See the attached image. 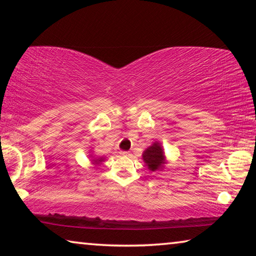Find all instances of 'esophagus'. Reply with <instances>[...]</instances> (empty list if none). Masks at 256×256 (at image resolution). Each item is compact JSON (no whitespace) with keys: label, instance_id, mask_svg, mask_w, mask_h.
Here are the masks:
<instances>
[{"label":"esophagus","instance_id":"esophagus-1","mask_svg":"<svg viewBox=\"0 0 256 256\" xmlns=\"http://www.w3.org/2000/svg\"><path fill=\"white\" fill-rule=\"evenodd\" d=\"M120 154H124V156H131V152H130V151H120Z\"/></svg>","mask_w":256,"mask_h":256}]
</instances>
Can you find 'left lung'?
<instances>
[{
	"label": "left lung",
	"mask_w": 256,
	"mask_h": 256,
	"mask_svg": "<svg viewBox=\"0 0 256 256\" xmlns=\"http://www.w3.org/2000/svg\"><path fill=\"white\" fill-rule=\"evenodd\" d=\"M144 160L150 170H157L164 167V157L162 148L159 144H154L144 152Z\"/></svg>",
	"instance_id": "1"
}]
</instances>
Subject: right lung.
<instances>
[{
  "instance_id": "obj_1",
  "label": "right lung",
  "mask_w": 256,
  "mask_h": 256,
  "mask_svg": "<svg viewBox=\"0 0 256 256\" xmlns=\"http://www.w3.org/2000/svg\"><path fill=\"white\" fill-rule=\"evenodd\" d=\"M96 162H102V159H100V160H99V159H98V160H96ZM97 164H98V162H97Z\"/></svg>"
}]
</instances>
